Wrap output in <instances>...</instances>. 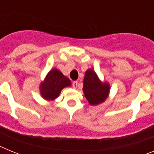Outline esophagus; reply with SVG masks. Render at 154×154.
Here are the masks:
<instances>
[{
	"label": "esophagus",
	"mask_w": 154,
	"mask_h": 154,
	"mask_svg": "<svg viewBox=\"0 0 154 154\" xmlns=\"http://www.w3.org/2000/svg\"><path fill=\"white\" fill-rule=\"evenodd\" d=\"M77 86H78V82L77 81H74L72 82V87L74 88V89H76L77 88Z\"/></svg>",
	"instance_id": "esophagus-1"
}]
</instances>
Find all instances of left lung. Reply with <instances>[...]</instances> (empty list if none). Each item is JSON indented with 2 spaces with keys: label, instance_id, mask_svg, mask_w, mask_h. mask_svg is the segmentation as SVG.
<instances>
[{
  "label": "left lung",
  "instance_id": "1",
  "mask_svg": "<svg viewBox=\"0 0 154 154\" xmlns=\"http://www.w3.org/2000/svg\"><path fill=\"white\" fill-rule=\"evenodd\" d=\"M83 90L85 99L91 106L103 103L109 96L110 85L106 82H102L92 69L85 71L83 79Z\"/></svg>",
  "mask_w": 154,
  "mask_h": 154
}]
</instances>
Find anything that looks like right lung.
I'll return each instance as SVG.
<instances>
[{
	"label": "right lung",
	"instance_id": "add662e5",
	"mask_svg": "<svg viewBox=\"0 0 154 154\" xmlns=\"http://www.w3.org/2000/svg\"><path fill=\"white\" fill-rule=\"evenodd\" d=\"M72 82L61 71L52 69L48 72L44 81L41 82L39 89L41 96L48 101H53L60 95L62 89L71 86Z\"/></svg>",
	"mask_w": 154,
	"mask_h": 154
}]
</instances>
